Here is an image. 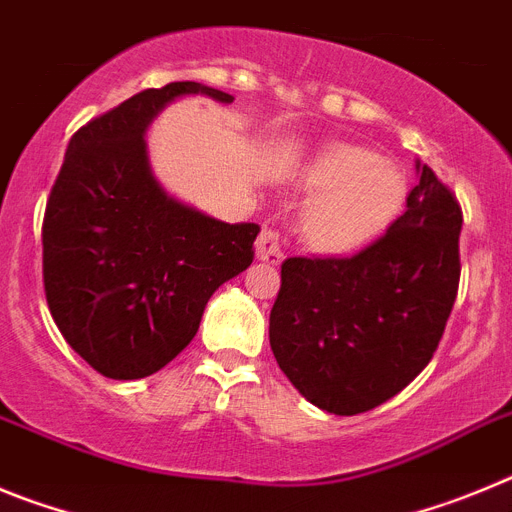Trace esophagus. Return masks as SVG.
I'll return each instance as SVG.
<instances>
[{"instance_id": "34e87169", "label": "esophagus", "mask_w": 512, "mask_h": 512, "mask_svg": "<svg viewBox=\"0 0 512 512\" xmlns=\"http://www.w3.org/2000/svg\"><path fill=\"white\" fill-rule=\"evenodd\" d=\"M257 257L270 265H280L283 262V250H280V234L275 229H262L257 237Z\"/></svg>"}]
</instances>
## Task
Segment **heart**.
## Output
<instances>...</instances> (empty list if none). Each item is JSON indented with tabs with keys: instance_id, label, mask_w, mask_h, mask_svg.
<instances>
[{
	"instance_id": "heart-1",
	"label": "heart",
	"mask_w": 512,
	"mask_h": 512,
	"mask_svg": "<svg viewBox=\"0 0 512 512\" xmlns=\"http://www.w3.org/2000/svg\"><path fill=\"white\" fill-rule=\"evenodd\" d=\"M308 199L298 211V234L319 255H347L393 222L405 181L393 163L367 147L334 145L298 176Z\"/></svg>"
}]
</instances>
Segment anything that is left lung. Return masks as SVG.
Returning <instances> with one entry per match:
<instances>
[{"label": "left lung", "instance_id": "1", "mask_svg": "<svg viewBox=\"0 0 512 512\" xmlns=\"http://www.w3.org/2000/svg\"><path fill=\"white\" fill-rule=\"evenodd\" d=\"M388 232L352 257H288L270 347L321 411L377 408L431 362L459 290L462 209L428 165Z\"/></svg>", "mask_w": 512, "mask_h": 512}]
</instances>
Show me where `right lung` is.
Segmentation results:
<instances>
[{
    "instance_id": "add662e5",
    "label": "right lung",
    "mask_w": 512,
    "mask_h": 512,
    "mask_svg": "<svg viewBox=\"0 0 512 512\" xmlns=\"http://www.w3.org/2000/svg\"><path fill=\"white\" fill-rule=\"evenodd\" d=\"M196 81L145 89L71 137L43 219V285L73 352L112 380L163 370L191 344L214 290L252 265L257 224H227L163 191L145 130Z\"/></svg>"
}]
</instances>
